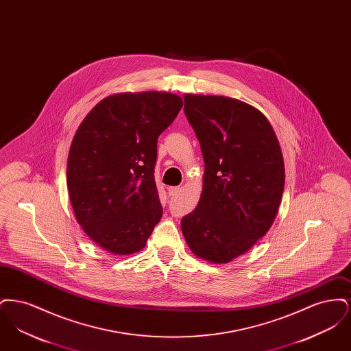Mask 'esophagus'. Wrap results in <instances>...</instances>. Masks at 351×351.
Masks as SVG:
<instances>
[{
    "label": "esophagus",
    "mask_w": 351,
    "mask_h": 351,
    "mask_svg": "<svg viewBox=\"0 0 351 351\" xmlns=\"http://www.w3.org/2000/svg\"><path fill=\"white\" fill-rule=\"evenodd\" d=\"M179 192H180L179 186H169L168 188V196H176V195H179Z\"/></svg>",
    "instance_id": "34e87169"
}]
</instances>
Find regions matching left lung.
I'll return each mask as SVG.
<instances>
[{"label":"left lung","instance_id":"left-lung-1","mask_svg":"<svg viewBox=\"0 0 351 351\" xmlns=\"http://www.w3.org/2000/svg\"><path fill=\"white\" fill-rule=\"evenodd\" d=\"M205 163L200 200L182 219L192 252L229 263L267 233L284 191V160L266 116L225 96H184Z\"/></svg>","mask_w":351,"mask_h":351}]
</instances>
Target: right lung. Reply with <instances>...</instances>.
I'll use <instances>...</instances> for the list:
<instances>
[{
  "label": "right lung",
  "mask_w": 351,
  "mask_h": 351,
  "mask_svg": "<svg viewBox=\"0 0 351 351\" xmlns=\"http://www.w3.org/2000/svg\"><path fill=\"white\" fill-rule=\"evenodd\" d=\"M182 106V97L168 92L116 93L77 128L68 154V195L84 233L104 250H142L160 221L156 143Z\"/></svg>",
  "instance_id": "right-lung-1"
}]
</instances>
